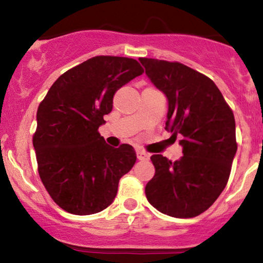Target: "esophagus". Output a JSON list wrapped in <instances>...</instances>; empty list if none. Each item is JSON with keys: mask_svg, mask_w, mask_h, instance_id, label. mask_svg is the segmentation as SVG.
Instances as JSON below:
<instances>
[{"mask_svg": "<svg viewBox=\"0 0 263 263\" xmlns=\"http://www.w3.org/2000/svg\"><path fill=\"white\" fill-rule=\"evenodd\" d=\"M136 153H137V158L140 159V161H148L149 159V155L147 152H144V151L138 149Z\"/></svg>", "mask_w": 263, "mask_h": 263, "instance_id": "1", "label": "esophagus"}]
</instances>
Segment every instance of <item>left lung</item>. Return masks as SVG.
Masks as SVG:
<instances>
[{"label": "left lung", "instance_id": "8db88e82", "mask_svg": "<svg viewBox=\"0 0 263 263\" xmlns=\"http://www.w3.org/2000/svg\"><path fill=\"white\" fill-rule=\"evenodd\" d=\"M146 75L167 96L165 129L180 135L183 157L172 162L151 157L155 177L146 197L165 215L188 219L200 215L228 184L236 155L235 119L213 80L178 62L140 58Z\"/></svg>", "mask_w": 263, "mask_h": 263}]
</instances>
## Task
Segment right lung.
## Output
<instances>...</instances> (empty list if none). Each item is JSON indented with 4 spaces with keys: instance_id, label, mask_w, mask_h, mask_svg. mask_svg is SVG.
<instances>
[{
    "instance_id": "obj_1",
    "label": "right lung",
    "mask_w": 263,
    "mask_h": 263,
    "mask_svg": "<svg viewBox=\"0 0 263 263\" xmlns=\"http://www.w3.org/2000/svg\"><path fill=\"white\" fill-rule=\"evenodd\" d=\"M142 74L135 59L93 57L60 75L39 104L33 136L38 173L63 210L90 215L106 209L120 178L134 167V147L114 148L98 129L115 92Z\"/></svg>"
}]
</instances>
